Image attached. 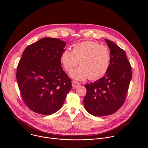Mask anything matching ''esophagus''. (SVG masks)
<instances>
[{"label": "esophagus", "instance_id": "obj_1", "mask_svg": "<svg viewBox=\"0 0 148 148\" xmlns=\"http://www.w3.org/2000/svg\"><path fill=\"white\" fill-rule=\"evenodd\" d=\"M79 86V84L78 82H77L75 81H73L72 82V87L73 88H76L78 87Z\"/></svg>", "mask_w": 148, "mask_h": 148}]
</instances>
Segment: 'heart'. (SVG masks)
Masks as SVG:
<instances>
[{
	"label": "heart",
	"mask_w": 148,
	"mask_h": 148,
	"mask_svg": "<svg viewBox=\"0 0 148 148\" xmlns=\"http://www.w3.org/2000/svg\"><path fill=\"white\" fill-rule=\"evenodd\" d=\"M60 61L67 71L79 64L80 67L73 70L70 76L78 81L89 77L98 79L107 72L111 62V53L106 46L96 42L86 41L73 46L72 51L65 50L60 56Z\"/></svg>",
	"instance_id": "heart-1"
}]
</instances>
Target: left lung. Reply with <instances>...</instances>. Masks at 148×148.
Segmentation results:
<instances>
[{
    "label": "left lung",
    "mask_w": 148,
    "mask_h": 148,
    "mask_svg": "<svg viewBox=\"0 0 148 148\" xmlns=\"http://www.w3.org/2000/svg\"><path fill=\"white\" fill-rule=\"evenodd\" d=\"M105 41L110 49V67L103 77L85 85L87 94L84 98L87 111L97 116L111 115L122 107L132 78L125 51L110 40Z\"/></svg>",
    "instance_id": "8db88e82"
}]
</instances>
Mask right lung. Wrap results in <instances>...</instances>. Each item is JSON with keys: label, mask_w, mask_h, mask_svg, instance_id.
<instances>
[{"label": "right lung", "mask_w": 148, "mask_h": 148, "mask_svg": "<svg viewBox=\"0 0 148 148\" xmlns=\"http://www.w3.org/2000/svg\"><path fill=\"white\" fill-rule=\"evenodd\" d=\"M66 45L60 39L45 37L22 54L16 79L25 103L34 112L50 115L57 112L72 87L60 61Z\"/></svg>", "instance_id": "obj_1"}]
</instances>
